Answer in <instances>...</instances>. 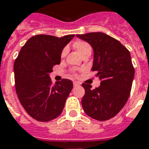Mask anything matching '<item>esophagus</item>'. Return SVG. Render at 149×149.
Returning a JSON list of instances; mask_svg holds the SVG:
<instances>
[{
	"label": "esophagus",
	"instance_id": "34e87169",
	"mask_svg": "<svg viewBox=\"0 0 149 149\" xmlns=\"http://www.w3.org/2000/svg\"><path fill=\"white\" fill-rule=\"evenodd\" d=\"M80 84H79V82H73V86H79Z\"/></svg>",
	"mask_w": 149,
	"mask_h": 149
}]
</instances>
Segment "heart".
Returning <instances> with one entry per match:
<instances>
[{"mask_svg": "<svg viewBox=\"0 0 149 149\" xmlns=\"http://www.w3.org/2000/svg\"><path fill=\"white\" fill-rule=\"evenodd\" d=\"M75 49L78 52L79 55H84L86 52H91V46L89 45L88 43L84 41H77L76 42L73 44ZM65 49L62 52V56H64L65 55Z\"/></svg>", "mask_w": 149, "mask_h": 149, "instance_id": "obj_1", "label": "heart"}]
</instances>
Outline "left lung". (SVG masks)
<instances>
[{
	"label": "left lung",
	"mask_w": 149,
	"mask_h": 149,
	"mask_svg": "<svg viewBox=\"0 0 149 149\" xmlns=\"http://www.w3.org/2000/svg\"><path fill=\"white\" fill-rule=\"evenodd\" d=\"M93 50L92 71H97L100 86L92 90L91 84H83L85 94L82 99L84 112L97 120L113 118L129 97L134 69L130 52L115 38L103 32L77 35Z\"/></svg>",
	"instance_id": "8db88e82"
}]
</instances>
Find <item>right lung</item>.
<instances>
[{
    "label": "right lung",
    "mask_w": 149,
    "mask_h": 149,
    "mask_svg": "<svg viewBox=\"0 0 149 149\" xmlns=\"http://www.w3.org/2000/svg\"><path fill=\"white\" fill-rule=\"evenodd\" d=\"M74 35L61 38L37 35L27 41L14 64L15 89L19 101L31 118L49 121L60 115L73 86L70 79L52 84L49 73Z\"/></svg>",
    "instance_id": "obj_1"
}]
</instances>
